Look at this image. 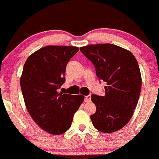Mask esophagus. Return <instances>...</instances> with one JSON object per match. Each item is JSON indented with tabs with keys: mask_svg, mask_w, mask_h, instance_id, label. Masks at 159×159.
<instances>
[{
	"mask_svg": "<svg viewBox=\"0 0 159 159\" xmlns=\"http://www.w3.org/2000/svg\"><path fill=\"white\" fill-rule=\"evenodd\" d=\"M91 101V95L89 94V95H86L85 97V102L86 103H89Z\"/></svg>",
	"mask_w": 159,
	"mask_h": 159,
	"instance_id": "34e87169",
	"label": "esophagus"
}]
</instances>
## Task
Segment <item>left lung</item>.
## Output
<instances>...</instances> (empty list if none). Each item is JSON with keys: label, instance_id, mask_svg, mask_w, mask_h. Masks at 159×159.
Masks as SVG:
<instances>
[{"label": "left lung", "instance_id": "left-lung-1", "mask_svg": "<svg viewBox=\"0 0 159 159\" xmlns=\"http://www.w3.org/2000/svg\"><path fill=\"white\" fill-rule=\"evenodd\" d=\"M80 51L94 65L98 78L106 82L103 96H91L96 106L95 113L90 116L93 126L103 133L121 129L131 119L141 91L135 56L109 43L84 46Z\"/></svg>", "mask_w": 159, "mask_h": 159}]
</instances>
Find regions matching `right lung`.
I'll use <instances>...</instances> for the list:
<instances>
[{
    "label": "right lung",
    "mask_w": 159,
    "mask_h": 159,
    "mask_svg": "<svg viewBox=\"0 0 159 159\" xmlns=\"http://www.w3.org/2000/svg\"><path fill=\"white\" fill-rule=\"evenodd\" d=\"M78 50L74 46H45L24 65L20 86L26 108L42 129L53 135L71 127L74 114L84 100L81 94L58 92L65 81L68 61Z\"/></svg>",
    "instance_id": "1"
}]
</instances>
